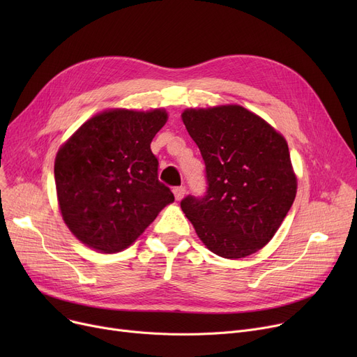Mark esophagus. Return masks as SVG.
I'll use <instances>...</instances> for the list:
<instances>
[{"label": "esophagus", "mask_w": 357, "mask_h": 357, "mask_svg": "<svg viewBox=\"0 0 357 357\" xmlns=\"http://www.w3.org/2000/svg\"><path fill=\"white\" fill-rule=\"evenodd\" d=\"M174 194H175L176 201H181L185 197V194H186L185 186H176V188H174Z\"/></svg>", "instance_id": "34e87169"}]
</instances>
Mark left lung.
Masks as SVG:
<instances>
[{
	"label": "left lung",
	"mask_w": 357,
	"mask_h": 357,
	"mask_svg": "<svg viewBox=\"0 0 357 357\" xmlns=\"http://www.w3.org/2000/svg\"><path fill=\"white\" fill-rule=\"evenodd\" d=\"M182 121L199 147L207 192L181 208L213 253L241 259L266 246L296 195L288 143L240 105L188 108Z\"/></svg>",
	"instance_id": "1"
}]
</instances>
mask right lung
<instances>
[{"mask_svg": "<svg viewBox=\"0 0 357 357\" xmlns=\"http://www.w3.org/2000/svg\"><path fill=\"white\" fill-rule=\"evenodd\" d=\"M165 109H108L85 121L59 149L54 182L63 221L102 253L127 249L175 197L158 179L150 143Z\"/></svg>", "mask_w": 357, "mask_h": 357, "instance_id": "right-lung-1", "label": "right lung"}]
</instances>
